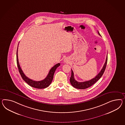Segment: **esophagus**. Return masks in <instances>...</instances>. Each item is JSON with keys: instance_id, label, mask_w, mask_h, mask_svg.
<instances>
[{"instance_id": "1", "label": "esophagus", "mask_w": 125, "mask_h": 125, "mask_svg": "<svg viewBox=\"0 0 125 125\" xmlns=\"http://www.w3.org/2000/svg\"><path fill=\"white\" fill-rule=\"evenodd\" d=\"M65 62H67V61H66V60H65Z\"/></svg>"}]
</instances>
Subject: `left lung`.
<instances>
[{
  "mask_svg": "<svg viewBox=\"0 0 125 125\" xmlns=\"http://www.w3.org/2000/svg\"><path fill=\"white\" fill-rule=\"evenodd\" d=\"M98 34L100 35L99 32H98ZM107 62V55L106 56V62H105V64L104 65L103 68L102 69V70L100 71L99 73L92 79L89 80V81L83 82H79L75 79L74 77L73 72L72 70V74H71V76L70 78V81L71 85L73 86L74 87L77 88V89H86V88H87L90 86H92L94 84L96 83L98 80L100 79V78L103 76V74L104 73V72L105 70V69H106Z\"/></svg>",
  "mask_w": 125,
  "mask_h": 125,
  "instance_id": "1",
  "label": "left lung"
}]
</instances>
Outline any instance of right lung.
Here are the masks:
<instances>
[{
	"label": "right lung",
	"mask_w": 125,
	"mask_h": 125,
	"mask_svg": "<svg viewBox=\"0 0 125 125\" xmlns=\"http://www.w3.org/2000/svg\"><path fill=\"white\" fill-rule=\"evenodd\" d=\"M18 47L17 48V66L18 67L19 73L21 75V76L22 77V79L24 80L26 83H28V84H29V86L36 88L43 89L49 86L52 81L55 71L57 68V67H58L60 65V63H58L55 65L50 70L48 75H47V76L42 81H33L29 78L28 77H26L25 75L22 72V69L21 68L19 65V59H18Z\"/></svg>",
	"instance_id": "obj_1"
}]
</instances>
